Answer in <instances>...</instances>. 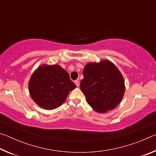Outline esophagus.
Here are the masks:
<instances>
[{
    "mask_svg": "<svg viewBox=\"0 0 156 156\" xmlns=\"http://www.w3.org/2000/svg\"><path fill=\"white\" fill-rule=\"evenodd\" d=\"M74 83L76 84V85L77 86V87H79V85H80V83H79L78 80H75Z\"/></svg>",
    "mask_w": 156,
    "mask_h": 156,
    "instance_id": "obj_1",
    "label": "esophagus"
}]
</instances>
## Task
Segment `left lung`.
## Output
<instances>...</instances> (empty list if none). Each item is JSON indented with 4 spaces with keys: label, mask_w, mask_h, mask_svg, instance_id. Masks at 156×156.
<instances>
[{
    "label": "left lung",
    "mask_w": 156,
    "mask_h": 156,
    "mask_svg": "<svg viewBox=\"0 0 156 156\" xmlns=\"http://www.w3.org/2000/svg\"><path fill=\"white\" fill-rule=\"evenodd\" d=\"M80 89L87 102L98 113L113 109L125 94V81L120 71L109 60L89 62L83 69Z\"/></svg>",
    "instance_id": "left-lung-1"
}]
</instances>
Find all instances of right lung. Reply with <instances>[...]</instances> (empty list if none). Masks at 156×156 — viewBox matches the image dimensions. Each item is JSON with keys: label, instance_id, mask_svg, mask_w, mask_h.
<instances>
[{"label": "right lung", "instance_id": "obj_1", "mask_svg": "<svg viewBox=\"0 0 156 156\" xmlns=\"http://www.w3.org/2000/svg\"><path fill=\"white\" fill-rule=\"evenodd\" d=\"M76 87L69 75L58 65H42L29 81L31 98L44 109L51 110L65 101L69 92Z\"/></svg>", "mask_w": 156, "mask_h": 156}]
</instances>
